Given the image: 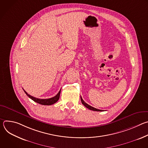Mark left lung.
<instances>
[{
	"instance_id": "obj_1",
	"label": "left lung",
	"mask_w": 148,
	"mask_h": 148,
	"mask_svg": "<svg viewBox=\"0 0 148 148\" xmlns=\"http://www.w3.org/2000/svg\"><path fill=\"white\" fill-rule=\"evenodd\" d=\"M81 102L85 106L86 108H87L88 109L90 110H92V111H102V110H98V109H97L95 108H94L91 106H90V105H89L88 104H87V103H86L85 102H84V101L82 99V98H81Z\"/></svg>"
}]
</instances>
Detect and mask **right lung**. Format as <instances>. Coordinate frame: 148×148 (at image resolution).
I'll list each match as a JSON object with an SVG mask.
<instances>
[{"mask_svg":"<svg viewBox=\"0 0 148 148\" xmlns=\"http://www.w3.org/2000/svg\"><path fill=\"white\" fill-rule=\"evenodd\" d=\"M25 92L26 93V94L30 98H31L33 101H34V102L40 103L41 105H52L54 103H56V102L58 101V100L60 98V92H61V90L59 91L58 93L54 97L51 98H49V99H40V98H35L30 95H29V94L27 93V92H26L24 90Z\"/></svg>","mask_w":148,"mask_h":148,"instance_id":"obj_1","label":"right lung"}]
</instances>
